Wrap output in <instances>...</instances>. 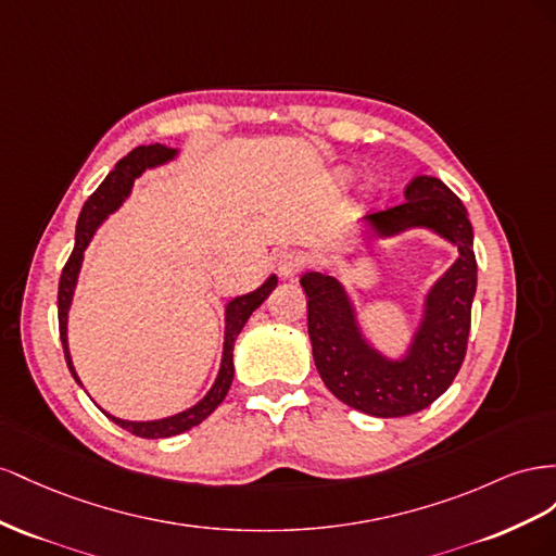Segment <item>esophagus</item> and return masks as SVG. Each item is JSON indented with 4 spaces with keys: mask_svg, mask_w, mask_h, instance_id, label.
I'll return each instance as SVG.
<instances>
[{
    "mask_svg": "<svg viewBox=\"0 0 556 556\" xmlns=\"http://www.w3.org/2000/svg\"><path fill=\"white\" fill-rule=\"evenodd\" d=\"M303 265H305V258L300 256L298 251H283V253H279L277 273L283 279H293V277H298L300 269H303Z\"/></svg>",
    "mask_w": 556,
    "mask_h": 556,
    "instance_id": "obj_1",
    "label": "esophagus"
}]
</instances>
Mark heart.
Returning <instances> with one entry per match:
<instances>
[{"label":"heart","mask_w":556,"mask_h":556,"mask_svg":"<svg viewBox=\"0 0 556 556\" xmlns=\"http://www.w3.org/2000/svg\"><path fill=\"white\" fill-rule=\"evenodd\" d=\"M344 179H346V174H344Z\"/></svg>","instance_id":"obj_1"}]
</instances>
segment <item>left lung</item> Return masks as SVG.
Listing matches in <instances>:
<instances>
[{
  "instance_id": "1",
  "label": "left lung",
  "mask_w": 556,
  "mask_h": 556,
  "mask_svg": "<svg viewBox=\"0 0 556 556\" xmlns=\"http://www.w3.org/2000/svg\"><path fill=\"white\" fill-rule=\"evenodd\" d=\"M363 224L368 237L428 228L458 249L456 263L428 291L421 324L403 358H387L363 338L340 279L326 273L300 277L314 363L330 393L372 417L415 415L450 389L466 356L478 289L472 226L462 200L435 177H415L405 188V202L368 214Z\"/></svg>"
}]
</instances>
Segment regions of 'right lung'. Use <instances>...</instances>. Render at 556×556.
Returning <instances> with one entry per match:
<instances>
[{
	"mask_svg": "<svg viewBox=\"0 0 556 556\" xmlns=\"http://www.w3.org/2000/svg\"><path fill=\"white\" fill-rule=\"evenodd\" d=\"M177 149H169L165 144H149V147H137L135 151H130L123 161L116 163V167L106 174V179L100 184V188L86 200L81 214H78V224H76V244L70 261L62 267V277H60V287H58V321H60V340H62V349H65V358L72 377L81 384L78 379L74 363L70 356V344H67V316H70V307H72V298H74V289L78 281V269H81L84 263V251L90 244L94 230L102 226V220L114 214L123 200L130 195L132 184L144 169L165 165L172 157H177ZM277 287V277L269 275L265 279V283L256 291H251L247 295H237L232 298L230 303L226 305V338H224V356H220V368L216 375V382L212 384V389L207 391V395L200 403H195L193 407H188L179 415H172L165 419H155V421H128V419H118L114 415H104L118 424L125 431H130L137 438H172L179 435L188 428L198 426L200 421L207 419L212 412L224 403L226 393L232 384V375H235V366H232V349H235V340L240 336L244 324L249 321V316L253 314V309H258L265 298L273 293V289ZM84 387V384H81Z\"/></svg>",
	"mask_w": 556,
	"mask_h": 556,
	"instance_id": "right-lung-1",
	"label": "right lung"
}]
</instances>
